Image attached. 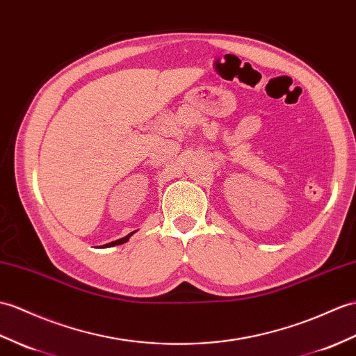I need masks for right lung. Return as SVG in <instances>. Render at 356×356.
I'll return each instance as SVG.
<instances>
[{"label":"right lung","instance_id":"1","mask_svg":"<svg viewBox=\"0 0 356 356\" xmlns=\"http://www.w3.org/2000/svg\"><path fill=\"white\" fill-rule=\"evenodd\" d=\"M134 235V232L131 234H129L127 236H124V238H120V239H117V241H112V243H107V244H104L103 247H112V245H120V244H124L126 241H129V238Z\"/></svg>","mask_w":356,"mask_h":356}]
</instances>
